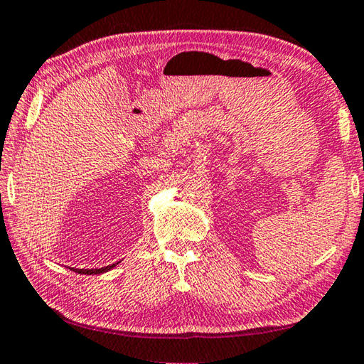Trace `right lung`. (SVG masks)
<instances>
[{
  "label": "right lung",
  "mask_w": 364,
  "mask_h": 364,
  "mask_svg": "<svg viewBox=\"0 0 364 364\" xmlns=\"http://www.w3.org/2000/svg\"><path fill=\"white\" fill-rule=\"evenodd\" d=\"M115 267V263L114 264H109V267H104V268H95V269H73V271H77V273H80V274H101V273H106V271H109V269H112Z\"/></svg>",
  "instance_id": "right-lung-1"
}]
</instances>
